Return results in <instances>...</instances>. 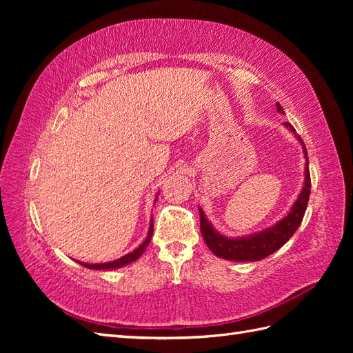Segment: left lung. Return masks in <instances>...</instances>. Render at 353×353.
Returning a JSON list of instances; mask_svg holds the SVG:
<instances>
[{
    "label": "left lung",
    "instance_id": "obj_1",
    "mask_svg": "<svg viewBox=\"0 0 353 353\" xmlns=\"http://www.w3.org/2000/svg\"><path fill=\"white\" fill-rule=\"evenodd\" d=\"M276 110L284 114L280 103H276ZM284 126L288 131L293 132L294 137L297 138V141L302 144L303 154L306 159L305 181H303V187L301 190V193H299L296 201L293 203V206L290 210H288L287 215L276 223H274V225L268 227L266 230H262L259 232H253L250 236L234 237V239L222 236L221 232H218L215 228H213L210 221L205 215V212H203L201 208L199 206L200 230H201L203 240H205L212 253L216 254L218 258L234 261V262H256V261L265 259L266 256H270L274 252L281 249L283 245L292 239L299 225H301L306 206H307L309 194H311V175H309L307 153H306L303 141L301 140V137L296 134L294 128L288 122H284Z\"/></svg>",
    "mask_w": 353,
    "mask_h": 353
}]
</instances>
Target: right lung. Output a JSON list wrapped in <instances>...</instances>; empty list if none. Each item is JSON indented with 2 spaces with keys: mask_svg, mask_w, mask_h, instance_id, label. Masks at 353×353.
Returning <instances> with one entry per match:
<instances>
[{
  "mask_svg": "<svg viewBox=\"0 0 353 353\" xmlns=\"http://www.w3.org/2000/svg\"><path fill=\"white\" fill-rule=\"evenodd\" d=\"M159 196V194H157ZM157 196L154 199V201L157 200ZM152 236H153V218L150 219V227H148V232H147V237L145 240L138 245L137 249H134L132 252H130L128 254L122 256V258L116 259V261H112V262H104V263H85V262H81L78 261L82 266H85V268H90V270H95V271H112V270H117V268H122V266L125 265H130L134 261H137L140 256L144 253V250L147 249L148 243H150L152 240Z\"/></svg>",
  "mask_w": 353,
  "mask_h": 353,
  "instance_id": "right-lung-1",
  "label": "right lung"
}]
</instances>
